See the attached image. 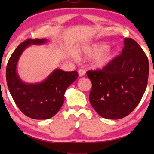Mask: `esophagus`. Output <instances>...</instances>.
Returning <instances> with one entry per match:
<instances>
[{"label":"esophagus","instance_id":"esophagus-1","mask_svg":"<svg viewBox=\"0 0 154 154\" xmlns=\"http://www.w3.org/2000/svg\"><path fill=\"white\" fill-rule=\"evenodd\" d=\"M85 74V71L84 69H79V76H83Z\"/></svg>","mask_w":154,"mask_h":154}]
</instances>
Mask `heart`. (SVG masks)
Segmentation results:
<instances>
[{"instance_id": "1", "label": "heart", "mask_w": 154, "mask_h": 154, "mask_svg": "<svg viewBox=\"0 0 154 154\" xmlns=\"http://www.w3.org/2000/svg\"><path fill=\"white\" fill-rule=\"evenodd\" d=\"M108 44L104 42H97L85 45L83 52L86 56L94 57L92 65L97 69H102L107 66L112 60L114 52L110 48H107Z\"/></svg>"}]
</instances>
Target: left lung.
<instances>
[{
	"mask_svg": "<svg viewBox=\"0 0 154 154\" xmlns=\"http://www.w3.org/2000/svg\"><path fill=\"white\" fill-rule=\"evenodd\" d=\"M149 72V60L142 48L133 39L124 38L121 54L102 70L87 72L92 82V106L105 119H120L130 114L146 90Z\"/></svg>",
	"mask_w": 154,
	"mask_h": 154,
	"instance_id": "obj_1",
	"label": "left lung"
}]
</instances>
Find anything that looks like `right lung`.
<instances>
[{"instance_id": "1", "label": "right lung", "mask_w": 154, "mask_h": 154, "mask_svg": "<svg viewBox=\"0 0 154 154\" xmlns=\"http://www.w3.org/2000/svg\"><path fill=\"white\" fill-rule=\"evenodd\" d=\"M47 39H27L12 54L6 68L8 89L20 111L33 119H48L58 112L64 102L67 88L77 79L76 71L56 69L41 83H27L19 76L17 66L24 50L31 45H42Z\"/></svg>"}]
</instances>
